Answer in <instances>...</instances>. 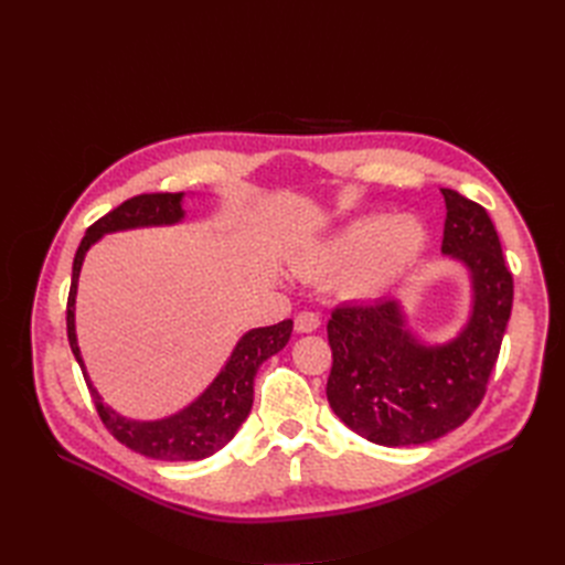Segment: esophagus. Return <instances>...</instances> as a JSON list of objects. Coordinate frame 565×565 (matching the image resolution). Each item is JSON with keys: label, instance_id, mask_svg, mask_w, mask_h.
<instances>
[{"label": "esophagus", "instance_id": "34e87169", "mask_svg": "<svg viewBox=\"0 0 565 565\" xmlns=\"http://www.w3.org/2000/svg\"><path fill=\"white\" fill-rule=\"evenodd\" d=\"M318 324H320V316L313 313V311H301L295 318V330L297 332H313V330H318Z\"/></svg>", "mask_w": 565, "mask_h": 565}]
</instances>
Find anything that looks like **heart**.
I'll use <instances>...</instances> for the list:
<instances>
[{"label":"heart","instance_id":"obj_1","mask_svg":"<svg viewBox=\"0 0 565 565\" xmlns=\"http://www.w3.org/2000/svg\"><path fill=\"white\" fill-rule=\"evenodd\" d=\"M426 241L415 216H363L322 243L299 254V268L311 276L339 273V289L349 297H372L401 278Z\"/></svg>","mask_w":565,"mask_h":565}]
</instances>
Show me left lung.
I'll use <instances>...</instances> for the list:
<instances>
[{
    "mask_svg": "<svg viewBox=\"0 0 565 565\" xmlns=\"http://www.w3.org/2000/svg\"><path fill=\"white\" fill-rule=\"evenodd\" d=\"M440 193L448 207L443 252L465 262L473 282V311L461 334L422 347L405 330L401 306L386 299L337 306L328 322L330 407L351 431L386 448L436 440L473 415L514 301V278L486 207L450 188Z\"/></svg>",
    "mask_w": 565,
    "mask_h": 565,
    "instance_id": "8db88e82",
    "label": "left lung"
}]
</instances>
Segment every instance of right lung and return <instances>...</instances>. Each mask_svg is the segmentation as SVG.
I'll return each instance as SVG.
<instances>
[{"instance_id":"add662e5","label":"right lung","mask_w":565,"mask_h":565,"mask_svg":"<svg viewBox=\"0 0 565 565\" xmlns=\"http://www.w3.org/2000/svg\"><path fill=\"white\" fill-rule=\"evenodd\" d=\"M183 193H143L125 200L119 207L100 216L96 224H92L84 233L82 243L75 252L73 262V282L71 292H67L65 306V320H67V341L82 367L84 382L89 386V393L96 405V413L104 422L106 429L131 448L134 452H141L152 459L164 461H191L204 459L221 450L226 443L241 429V424L247 419L252 401H254V377L256 370L278 353L292 334V320H282L270 328H259L247 332L237 341L235 351L231 353L228 363L218 372V377L210 384V388L202 396L181 409L179 415H172L160 422H131L119 417L115 409L104 405L96 388L92 386L84 363L79 355V347L75 339V295H77V276L84 262V254L98 241L104 233L136 228V226H160V224H177L183 216L181 210Z\"/></svg>"}]
</instances>
